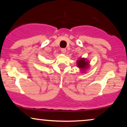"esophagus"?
Masks as SVG:
<instances>
[{
	"mask_svg": "<svg viewBox=\"0 0 127 127\" xmlns=\"http://www.w3.org/2000/svg\"><path fill=\"white\" fill-rule=\"evenodd\" d=\"M61 51H62V52L63 54H65V52H66V49L65 48H62L61 49Z\"/></svg>",
	"mask_w": 127,
	"mask_h": 127,
	"instance_id": "34e87169",
	"label": "esophagus"
}]
</instances>
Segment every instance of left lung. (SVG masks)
<instances>
[{
    "label": "left lung",
    "instance_id": "8db88e82",
    "mask_svg": "<svg viewBox=\"0 0 127 127\" xmlns=\"http://www.w3.org/2000/svg\"><path fill=\"white\" fill-rule=\"evenodd\" d=\"M89 63L87 59H84V58H81L79 60H78L77 61V65L79 68H81L82 70L87 69L88 67Z\"/></svg>",
    "mask_w": 127,
    "mask_h": 127
}]
</instances>
